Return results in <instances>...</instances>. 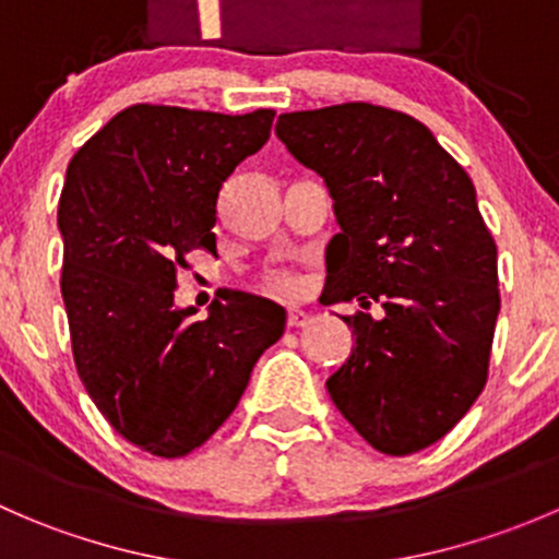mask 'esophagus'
Masks as SVG:
<instances>
[{
  "instance_id": "esophagus-1",
  "label": "esophagus",
  "mask_w": 559,
  "mask_h": 559,
  "mask_svg": "<svg viewBox=\"0 0 559 559\" xmlns=\"http://www.w3.org/2000/svg\"><path fill=\"white\" fill-rule=\"evenodd\" d=\"M308 321H311V316H308L306 311H297V308H292L289 316H286V324L289 326H306Z\"/></svg>"
}]
</instances>
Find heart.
Instances as JSON below:
<instances>
[{"label":"heart","mask_w":559,"mask_h":559,"mask_svg":"<svg viewBox=\"0 0 559 559\" xmlns=\"http://www.w3.org/2000/svg\"><path fill=\"white\" fill-rule=\"evenodd\" d=\"M262 286H264V289H267V292H273V295L295 297V295H300L302 278L295 273V270L278 267V270H267V273H264Z\"/></svg>","instance_id":"heart-1"}]
</instances>
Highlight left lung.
Returning a JSON list of instances; mask_svg holds the SVG:
<instances>
[{
    "label": "left lung",
    "mask_w": 559,
    "mask_h": 559,
    "mask_svg": "<svg viewBox=\"0 0 559 559\" xmlns=\"http://www.w3.org/2000/svg\"><path fill=\"white\" fill-rule=\"evenodd\" d=\"M275 134L335 200L341 233L326 246L324 302L362 306L343 316L357 346L326 392L381 454L421 452L467 414L489 376L498 246L476 189L425 123L381 105L284 112ZM376 301L381 320L367 313Z\"/></svg>",
    "instance_id": "1"
}]
</instances>
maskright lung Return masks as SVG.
<instances>
[{"instance_id": "add662e5", "label": "right lung", "mask_w": 559, "mask_h": 559, "mask_svg": "<svg viewBox=\"0 0 559 559\" xmlns=\"http://www.w3.org/2000/svg\"><path fill=\"white\" fill-rule=\"evenodd\" d=\"M273 116L129 105L67 167L59 284L72 359L99 414L143 452L202 447L284 335V308L243 292L213 300L207 319L173 308L186 257L216 251L224 180L267 143Z\"/></svg>"}]
</instances>
